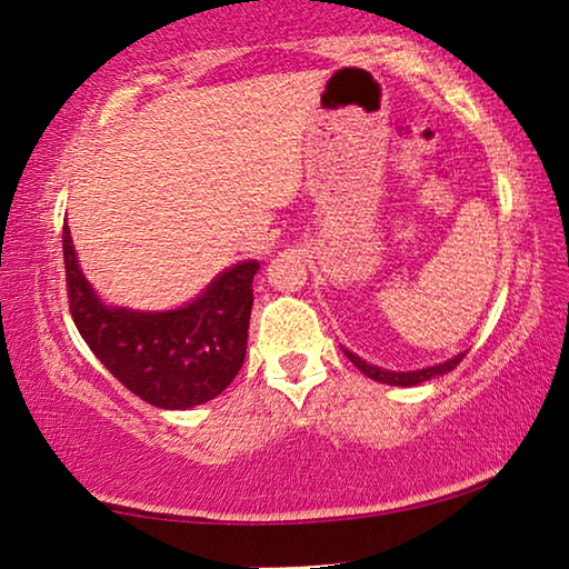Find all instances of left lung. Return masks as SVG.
I'll use <instances>...</instances> for the list:
<instances>
[{
	"mask_svg": "<svg viewBox=\"0 0 569 569\" xmlns=\"http://www.w3.org/2000/svg\"><path fill=\"white\" fill-rule=\"evenodd\" d=\"M341 351L346 353V359H349L356 366V369H359L361 373H366V377L373 379V381L389 383V387H417V383H423V381H429V379H435V377H441V373H449L467 356V351H461V353L451 356V359L441 361L437 366H427V369L389 371V369H381V366H373L369 361H363L361 356H356L353 351L346 349V346H341Z\"/></svg>",
	"mask_w": 569,
	"mask_h": 569,
	"instance_id": "left-lung-1",
	"label": "left lung"
}]
</instances>
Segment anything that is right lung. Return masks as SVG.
<instances>
[{"label": "right lung", "instance_id": "right-lung-1", "mask_svg": "<svg viewBox=\"0 0 569 569\" xmlns=\"http://www.w3.org/2000/svg\"><path fill=\"white\" fill-rule=\"evenodd\" d=\"M67 291L77 331L114 379L158 409H192L216 399L246 361L258 261L220 271L190 303L170 311L108 306L62 230Z\"/></svg>", "mask_w": 569, "mask_h": 569}]
</instances>
